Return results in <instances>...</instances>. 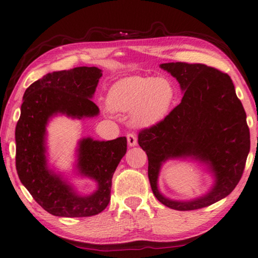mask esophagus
<instances>
[{
  "label": "esophagus",
  "mask_w": 258,
  "mask_h": 258,
  "mask_svg": "<svg viewBox=\"0 0 258 258\" xmlns=\"http://www.w3.org/2000/svg\"><path fill=\"white\" fill-rule=\"evenodd\" d=\"M126 142H128V145L130 147L137 145V137L135 136L134 134H128L126 135Z\"/></svg>",
  "instance_id": "esophagus-1"
}]
</instances>
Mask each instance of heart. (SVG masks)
<instances>
[{
    "instance_id": "b5f03b06",
    "label": "heart",
    "mask_w": 258,
    "mask_h": 258,
    "mask_svg": "<svg viewBox=\"0 0 258 258\" xmlns=\"http://www.w3.org/2000/svg\"><path fill=\"white\" fill-rule=\"evenodd\" d=\"M175 98L173 84L166 78L133 76L120 79L107 94V110L130 113L132 123L150 128L169 114Z\"/></svg>"
}]
</instances>
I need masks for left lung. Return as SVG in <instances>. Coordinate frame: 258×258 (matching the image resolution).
Here are the masks:
<instances>
[{
	"label": "left lung",
	"instance_id": "8db88e82",
	"mask_svg": "<svg viewBox=\"0 0 258 258\" xmlns=\"http://www.w3.org/2000/svg\"><path fill=\"white\" fill-rule=\"evenodd\" d=\"M160 68L177 79L183 97L163 121L138 135L148 157V179L163 205L178 211L203 209L227 197L241 178L250 150L246 112L227 74L201 63L170 62ZM170 159L204 165L214 178L210 190L187 201L164 197L158 175Z\"/></svg>",
	"mask_w": 258,
	"mask_h": 258
}]
</instances>
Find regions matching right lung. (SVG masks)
I'll return each instance as SVG.
<instances>
[{
    "instance_id": "1",
    "label": "right lung",
    "mask_w": 258,
    "mask_h": 258,
    "mask_svg": "<svg viewBox=\"0 0 258 258\" xmlns=\"http://www.w3.org/2000/svg\"><path fill=\"white\" fill-rule=\"evenodd\" d=\"M102 77L96 67H78L45 75L26 89L16 126V168L21 183L49 214L86 218L101 213L111 198L112 177L126 153V138L80 139L76 150L75 173L96 183V190L81 195L63 174L49 168L47 132L56 115L71 119L97 116L92 98Z\"/></svg>"
}]
</instances>
